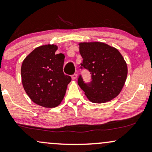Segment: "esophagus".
Here are the masks:
<instances>
[{
	"label": "esophagus",
	"instance_id": "1",
	"mask_svg": "<svg viewBox=\"0 0 152 152\" xmlns=\"http://www.w3.org/2000/svg\"><path fill=\"white\" fill-rule=\"evenodd\" d=\"M77 78V74H74L73 75H72V80H76Z\"/></svg>",
	"mask_w": 152,
	"mask_h": 152
}]
</instances>
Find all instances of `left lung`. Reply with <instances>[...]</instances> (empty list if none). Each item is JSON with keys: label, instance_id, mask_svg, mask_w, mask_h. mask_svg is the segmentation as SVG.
Listing matches in <instances>:
<instances>
[{"label": "left lung", "instance_id": "obj_1", "mask_svg": "<svg viewBox=\"0 0 152 152\" xmlns=\"http://www.w3.org/2000/svg\"><path fill=\"white\" fill-rule=\"evenodd\" d=\"M83 67L90 71V83H84L81 76L77 83L87 99L93 103H104L119 95L126 77L127 65L117 49L101 42H80Z\"/></svg>", "mask_w": 152, "mask_h": 152}]
</instances>
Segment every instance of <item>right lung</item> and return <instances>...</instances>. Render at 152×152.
<instances>
[{"label":"right lung","mask_w":152,"mask_h":152,"mask_svg":"<svg viewBox=\"0 0 152 152\" xmlns=\"http://www.w3.org/2000/svg\"><path fill=\"white\" fill-rule=\"evenodd\" d=\"M58 46L53 44L37 47L21 66L23 88L34 103L43 107L58 106L71 81L62 70L65 55L56 54Z\"/></svg>","instance_id":"1"}]
</instances>
